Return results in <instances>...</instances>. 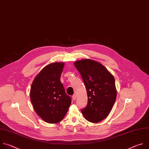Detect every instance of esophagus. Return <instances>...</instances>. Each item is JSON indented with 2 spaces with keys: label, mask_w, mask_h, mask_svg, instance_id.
<instances>
[{
  "label": "esophagus",
  "mask_w": 149,
  "mask_h": 149,
  "mask_svg": "<svg viewBox=\"0 0 149 149\" xmlns=\"http://www.w3.org/2000/svg\"><path fill=\"white\" fill-rule=\"evenodd\" d=\"M72 99H73V100H76V95H73Z\"/></svg>",
  "instance_id": "obj_1"
}]
</instances>
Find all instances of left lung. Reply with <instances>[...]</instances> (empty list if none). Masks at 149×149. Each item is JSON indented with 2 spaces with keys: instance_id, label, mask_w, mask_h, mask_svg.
<instances>
[{
  "instance_id": "left-lung-1",
  "label": "left lung",
  "mask_w": 149,
  "mask_h": 149,
  "mask_svg": "<svg viewBox=\"0 0 149 149\" xmlns=\"http://www.w3.org/2000/svg\"><path fill=\"white\" fill-rule=\"evenodd\" d=\"M86 86L88 102L81 110L86 119L99 123L109 114L116 99L115 79L111 73L100 63L82 59L74 63Z\"/></svg>"
}]
</instances>
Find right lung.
<instances>
[{
	"instance_id": "right-lung-1",
	"label": "right lung",
	"mask_w": 149,
	"mask_h": 149,
	"mask_svg": "<svg viewBox=\"0 0 149 149\" xmlns=\"http://www.w3.org/2000/svg\"><path fill=\"white\" fill-rule=\"evenodd\" d=\"M64 65V62L47 65L36 75L31 86L30 97L33 108L48 123L62 121L72 102L60 80Z\"/></svg>"
}]
</instances>
